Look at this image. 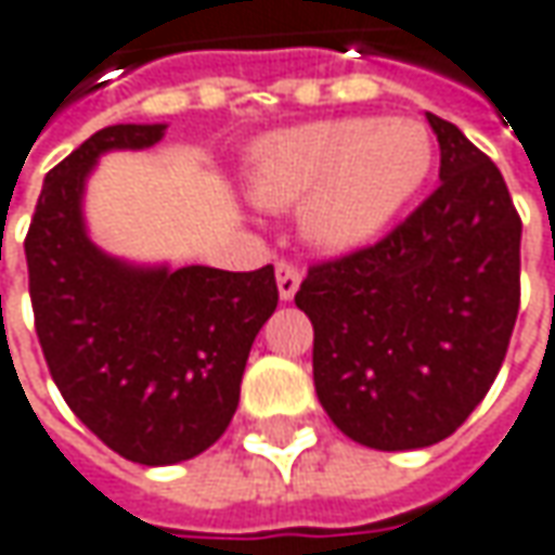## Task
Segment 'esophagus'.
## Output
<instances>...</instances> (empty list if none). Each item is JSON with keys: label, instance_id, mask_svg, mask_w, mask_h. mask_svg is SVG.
<instances>
[{"label": "esophagus", "instance_id": "34e87169", "mask_svg": "<svg viewBox=\"0 0 555 555\" xmlns=\"http://www.w3.org/2000/svg\"><path fill=\"white\" fill-rule=\"evenodd\" d=\"M300 267L295 260H279L276 263V285H279V297L282 300H292L297 295V285H300Z\"/></svg>", "mask_w": 555, "mask_h": 555}]
</instances>
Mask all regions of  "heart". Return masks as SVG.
Here are the masks:
<instances>
[{
  "instance_id": "heart-1",
  "label": "heart",
  "mask_w": 555,
  "mask_h": 555,
  "mask_svg": "<svg viewBox=\"0 0 555 555\" xmlns=\"http://www.w3.org/2000/svg\"><path fill=\"white\" fill-rule=\"evenodd\" d=\"M430 168L433 141L421 122L340 116L260 141L248 186L267 208L307 199V240L325 251H353L387 230Z\"/></svg>"
}]
</instances>
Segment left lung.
Masks as SVG:
<instances>
[{"label": "left lung", "mask_w": 555, "mask_h": 555, "mask_svg": "<svg viewBox=\"0 0 555 555\" xmlns=\"http://www.w3.org/2000/svg\"><path fill=\"white\" fill-rule=\"evenodd\" d=\"M442 183L384 240L315 260L295 304L313 322L315 396L380 451L457 430L501 372L519 313L522 218L504 175L427 113Z\"/></svg>", "instance_id": "1"}]
</instances>
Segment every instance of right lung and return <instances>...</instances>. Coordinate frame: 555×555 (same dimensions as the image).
I'll list each match as a JSON object with an SVG mask.
<instances>
[{
	"instance_id": "right-lung-1",
	"label": "right lung",
	"mask_w": 555,
	"mask_h": 555,
	"mask_svg": "<svg viewBox=\"0 0 555 555\" xmlns=\"http://www.w3.org/2000/svg\"><path fill=\"white\" fill-rule=\"evenodd\" d=\"M165 125H109L46 175L24 251L36 335L73 414L125 461H190L230 427L260 325L279 304L273 263L138 270L98 251L82 186L106 150H144Z\"/></svg>"
}]
</instances>
